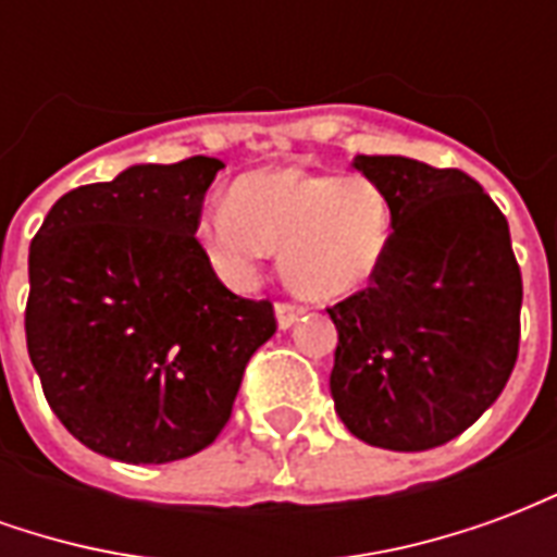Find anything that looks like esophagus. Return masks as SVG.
<instances>
[{
	"label": "esophagus",
	"mask_w": 557,
	"mask_h": 557,
	"mask_svg": "<svg viewBox=\"0 0 557 557\" xmlns=\"http://www.w3.org/2000/svg\"><path fill=\"white\" fill-rule=\"evenodd\" d=\"M304 313H307V310H304V307H298V304H289V301L277 304V325L286 331V327L295 325V322H298Z\"/></svg>",
	"instance_id": "obj_1"
}]
</instances>
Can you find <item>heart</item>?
<instances>
[{"instance_id": "heart-1", "label": "heart", "mask_w": 557, "mask_h": 557, "mask_svg": "<svg viewBox=\"0 0 557 557\" xmlns=\"http://www.w3.org/2000/svg\"><path fill=\"white\" fill-rule=\"evenodd\" d=\"M196 247L232 289H247L271 250L292 289L310 301L361 292L394 238L385 187L367 175L265 170L232 184L230 202L196 218Z\"/></svg>"}]
</instances>
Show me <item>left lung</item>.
Listing matches in <instances>:
<instances>
[{
	"label": "left lung",
	"mask_w": 557,
	"mask_h": 557,
	"mask_svg": "<svg viewBox=\"0 0 557 557\" xmlns=\"http://www.w3.org/2000/svg\"><path fill=\"white\" fill-rule=\"evenodd\" d=\"M385 187L394 238L370 286L327 307L337 325L331 397L361 442L430 450L490 409L519 355L522 274L510 230L462 170L358 154Z\"/></svg>",
	"instance_id": "1"
}]
</instances>
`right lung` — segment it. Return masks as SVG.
Returning <instances> with one entry per match:
<instances>
[{
  "mask_svg": "<svg viewBox=\"0 0 557 557\" xmlns=\"http://www.w3.org/2000/svg\"><path fill=\"white\" fill-rule=\"evenodd\" d=\"M218 158L137 163L65 194L29 247L26 346L44 397L95 454L160 466L232 414L271 301L238 298L196 247Z\"/></svg>",
  "mask_w": 557,
  "mask_h": 557,
  "instance_id": "right-lung-1",
  "label": "right lung"
}]
</instances>
